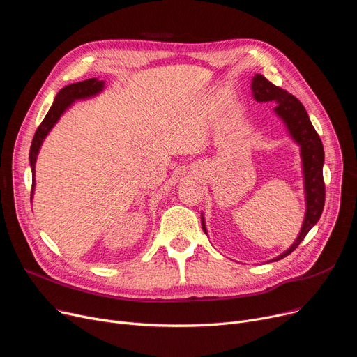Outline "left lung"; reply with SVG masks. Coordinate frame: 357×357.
I'll use <instances>...</instances> for the list:
<instances>
[{
    "label": "left lung",
    "instance_id": "left-lung-1",
    "mask_svg": "<svg viewBox=\"0 0 357 357\" xmlns=\"http://www.w3.org/2000/svg\"><path fill=\"white\" fill-rule=\"evenodd\" d=\"M252 97L257 102H275L273 112L276 117L284 123L291 140L299 147L301 156V172L304 181L305 194V214L301 230H299L292 245L280 253L279 256L268 260L276 261L291 255L299 243H301L308 231L315 226L321 217L326 199V188L323 181V165H324V147L320 136L317 135L315 128L307 114L304 105L285 89L279 88L269 82L264 75L256 73L252 78ZM201 224L204 233H207L204 214H201ZM266 261V264H268Z\"/></svg>",
    "mask_w": 357,
    "mask_h": 357
}]
</instances>
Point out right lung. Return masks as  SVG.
<instances>
[{"mask_svg":"<svg viewBox=\"0 0 357 357\" xmlns=\"http://www.w3.org/2000/svg\"><path fill=\"white\" fill-rule=\"evenodd\" d=\"M104 89H105V81H101L98 78H91V79L77 82V84H70V85L62 88L58 92V96L54 97V101H53L49 112L46 114L45 120L42 121L39 128L36 130L31 146H30L29 160H30V167H31V183H33L31 185L33 186L31 199H33L34 186H36V162H37V156H39L40 147H42L45 139L47 137V135L50 133L54 124L61 120L63 112H66L75 102L97 97Z\"/></svg>","mask_w":357,"mask_h":357,"instance_id":"add662e5","label":"right lung"}]
</instances>
